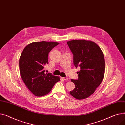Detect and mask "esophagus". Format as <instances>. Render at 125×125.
<instances>
[{"mask_svg":"<svg viewBox=\"0 0 125 125\" xmlns=\"http://www.w3.org/2000/svg\"><path fill=\"white\" fill-rule=\"evenodd\" d=\"M61 78L62 80H64V81H67L68 80V78L67 77H61Z\"/></svg>","mask_w":125,"mask_h":125,"instance_id":"obj_1","label":"esophagus"}]
</instances>
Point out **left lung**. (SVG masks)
<instances>
[{"instance_id": "left-lung-1", "label": "left lung", "mask_w": 125, "mask_h": 125, "mask_svg": "<svg viewBox=\"0 0 125 125\" xmlns=\"http://www.w3.org/2000/svg\"><path fill=\"white\" fill-rule=\"evenodd\" d=\"M67 43L73 55L74 66L81 68L77 72L78 80H71L75 88L70 94L77 99H83L94 93L103 81L105 65L104 55L93 42L75 39Z\"/></svg>"}]
</instances>
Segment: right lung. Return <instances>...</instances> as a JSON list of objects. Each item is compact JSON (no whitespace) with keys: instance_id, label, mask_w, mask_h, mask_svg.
I'll list each match as a JSON object with an SVG mask.
<instances>
[{"instance_id":"1","label":"right lung","mask_w":125,"mask_h":125,"mask_svg":"<svg viewBox=\"0 0 125 125\" xmlns=\"http://www.w3.org/2000/svg\"><path fill=\"white\" fill-rule=\"evenodd\" d=\"M59 43L54 42H34L26 45L19 59L22 79L35 96L41 97L48 94L60 77L45 73L44 67L48 64V54Z\"/></svg>"}]
</instances>
